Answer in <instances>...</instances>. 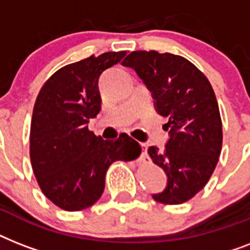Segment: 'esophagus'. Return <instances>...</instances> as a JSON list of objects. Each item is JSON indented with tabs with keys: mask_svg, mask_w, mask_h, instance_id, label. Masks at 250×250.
I'll list each match as a JSON object with an SVG mask.
<instances>
[{
	"mask_svg": "<svg viewBox=\"0 0 250 250\" xmlns=\"http://www.w3.org/2000/svg\"><path fill=\"white\" fill-rule=\"evenodd\" d=\"M141 148H143V154H141V157H143V160H145V158H148V154H146V145L141 144Z\"/></svg>",
	"mask_w": 250,
	"mask_h": 250,
	"instance_id": "obj_1",
	"label": "esophagus"
}]
</instances>
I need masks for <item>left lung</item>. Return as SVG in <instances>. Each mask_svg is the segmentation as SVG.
Instances as JSON below:
<instances>
[{
	"label": "left lung",
	"mask_w": 250,
	"mask_h": 250,
	"mask_svg": "<svg viewBox=\"0 0 250 250\" xmlns=\"http://www.w3.org/2000/svg\"><path fill=\"white\" fill-rule=\"evenodd\" d=\"M122 64L136 71L152 92L157 113L168 118L170 139L165 149H148L167 175L166 188L153 198L167 205L188 201L209 182L222 150V121L213 86L193 63L170 53L132 52Z\"/></svg>",
	"instance_id": "1"
}]
</instances>
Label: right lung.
Masks as SVG:
<instances>
[{
    "instance_id": "obj_1",
    "label": "right lung",
    "mask_w": 250,
    "mask_h": 250,
    "mask_svg": "<svg viewBox=\"0 0 250 250\" xmlns=\"http://www.w3.org/2000/svg\"><path fill=\"white\" fill-rule=\"evenodd\" d=\"M125 56L107 52L67 64L42 85L33 107L29 156L42 193L67 211L86 209L101 197L105 175L115 161L140 156L137 141L121 133L102 140L88 129L101 110L98 79Z\"/></svg>"
}]
</instances>
